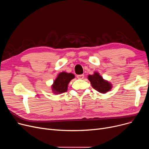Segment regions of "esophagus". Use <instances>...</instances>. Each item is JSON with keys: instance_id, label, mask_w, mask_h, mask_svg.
Returning a JSON list of instances; mask_svg holds the SVG:
<instances>
[{"instance_id": "esophagus-1", "label": "esophagus", "mask_w": 149, "mask_h": 149, "mask_svg": "<svg viewBox=\"0 0 149 149\" xmlns=\"http://www.w3.org/2000/svg\"><path fill=\"white\" fill-rule=\"evenodd\" d=\"M77 77V78H78V79H83L84 77V76L83 74L78 75Z\"/></svg>"}]
</instances>
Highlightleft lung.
<instances>
[{
    "instance_id": "left-lung-1",
    "label": "left lung",
    "mask_w": 149,
    "mask_h": 149,
    "mask_svg": "<svg viewBox=\"0 0 149 149\" xmlns=\"http://www.w3.org/2000/svg\"><path fill=\"white\" fill-rule=\"evenodd\" d=\"M88 79L91 81L92 88L100 93H106L112 88V84L104 80L98 72H95L93 75H89Z\"/></svg>"
}]
</instances>
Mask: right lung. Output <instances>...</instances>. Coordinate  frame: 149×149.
<instances>
[{"label": "right lung", "instance_id": "right-lung-1", "mask_svg": "<svg viewBox=\"0 0 149 149\" xmlns=\"http://www.w3.org/2000/svg\"><path fill=\"white\" fill-rule=\"evenodd\" d=\"M75 75L71 73L62 72L60 73L52 85V89L55 94H60L66 92L70 81L74 79Z\"/></svg>", "mask_w": 149, "mask_h": 149}]
</instances>
